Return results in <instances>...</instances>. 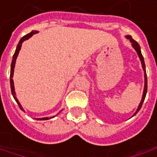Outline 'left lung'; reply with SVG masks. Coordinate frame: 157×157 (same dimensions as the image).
Listing matches in <instances>:
<instances>
[{
  "label": "left lung",
  "instance_id": "left-lung-1",
  "mask_svg": "<svg viewBox=\"0 0 157 157\" xmlns=\"http://www.w3.org/2000/svg\"><path fill=\"white\" fill-rule=\"evenodd\" d=\"M126 38H127V39H129V40H130V42L132 43V46L133 47V49L136 51L137 54H138V56H139V58H140V62H141V66H142V69H143V71H144V90H143V94H142V98H141V100H140V103L139 104V105H138V108H137L136 112H135L134 114L133 115V117L134 115H136V113L140 111V108H141V106H142V104H143V102H144V100H145V98H146V94H147V80L146 66H145V62H144L143 56H142V54H141L140 45H139V44H138L135 40H133L130 35H127V36H126Z\"/></svg>",
  "mask_w": 157,
  "mask_h": 157
}]
</instances>
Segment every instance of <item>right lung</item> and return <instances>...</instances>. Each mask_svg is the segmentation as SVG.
<instances>
[{
  "label": "right lung",
  "mask_w": 157,
  "mask_h": 157,
  "mask_svg": "<svg viewBox=\"0 0 157 157\" xmlns=\"http://www.w3.org/2000/svg\"><path fill=\"white\" fill-rule=\"evenodd\" d=\"M38 31H32L31 33H29V34H27V35H25L24 37L20 39V41H19V43L17 44V49H16V52H15V53H14V55H13V59H12V62H11V67H10V88H11V93H12V96H13V98H15L16 100V102L17 103V105H19L20 107V109L22 110V111H24V108L22 107L21 105V104H20V102L18 101V99H17V96H16V92H15V86H14V82H13V75H14V68H15V65H16V60H17V56H18V53H19V51L21 50V47H22V44H23V42L25 41V40H27V39H29L30 38H31L34 34H36V33H38ZM60 113V112H59ZM58 113V114H59ZM56 116V115H55ZM55 116H53V117H50V118H48V117H44V118H38V119H37V120H47V119H52V118H54Z\"/></svg>",
  "instance_id": "right-lung-1"
}]
</instances>
